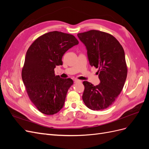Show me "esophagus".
<instances>
[{
  "label": "esophagus",
  "mask_w": 149,
  "mask_h": 149,
  "mask_svg": "<svg viewBox=\"0 0 149 149\" xmlns=\"http://www.w3.org/2000/svg\"><path fill=\"white\" fill-rule=\"evenodd\" d=\"M74 83H81L82 81L81 80H79V79H74Z\"/></svg>",
  "instance_id": "34e87169"
}]
</instances>
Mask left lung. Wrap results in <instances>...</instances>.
Listing matches in <instances>:
<instances>
[{
  "instance_id": "obj_1",
  "label": "left lung",
  "mask_w": 149,
  "mask_h": 149,
  "mask_svg": "<svg viewBox=\"0 0 149 149\" xmlns=\"http://www.w3.org/2000/svg\"><path fill=\"white\" fill-rule=\"evenodd\" d=\"M87 49L91 66L98 68L100 83L83 81V100L89 109H105L111 106L123 90L127 74L124 50L112 35L91 30L78 34Z\"/></svg>"
}]
</instances>
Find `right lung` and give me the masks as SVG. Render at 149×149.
<instances>
[{
  "instance_id": "obj_1",
  "label": "right lung",
  "mask_w": 149,
  "mask_h": 149,
  "mask_svg": "<svg viewBox=\"0 0 149 149\" xmlns=\"http://www.w3.org/2000/svg\"><path fill=\"white\" fill-rule=\"evenodd\" d=\"M79 43L74 36L53 31L36 39L26 53L22 78L30 101L42 113L53 115L64 106L73 81L55 76L65 53Z\"/></svg>"
}]
</instances>
